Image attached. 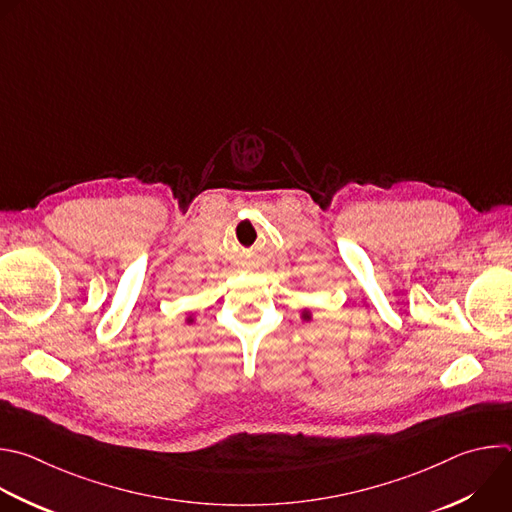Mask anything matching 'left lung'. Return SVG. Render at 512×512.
Segmentation results:
<instances>
[{
  "instance_id": "left-lung-1",
  "label": "left lung",
  "mask_w": 512,
  "mask_h": 512,
  "mask_svg": "<svg viewBox=\"0 0 512 512\" xmlns=\"http://www.w3.org/2000/svg\"><path fill=\"white\" fill-rule=\"evenodd\" d=\"M301 319H303V321H309V319H311V313H309V311H303V313H301Z\"/></svg>"
}]
</instances>
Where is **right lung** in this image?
Here are the masks:
<instances>
[{
	"mask_svg": "<svg viewBox=\"0 0 512 512\" xmlns=\"http://www.w3.org/2000/svg\"><path fill=\"white\" fill-rule=\"evenodd\" d=\"M187 321H189V323H193V321H195V319H193V317H189V319H187Z\"/></svg>",
	"mask_w": 512,
	"mask_h": 512,
	"instance_id": "1",
	"label": "right lung"
}]
</instances>
